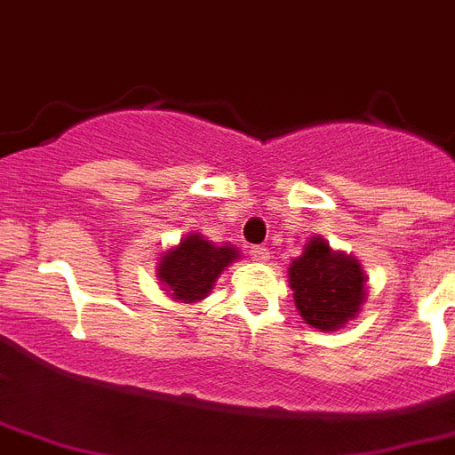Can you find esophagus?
Returning <instances> with one entry per match:
<instances>
[{
    "instance_id": "obj_1",
    "label": "esophagus",
    "mask_w": 455,
    "mask_h": 455,
    "mask_svg": "<svg viewBox=\"0 0 455 455\" xmlns=\"http://www.w3.org/2000/svg\"><path fill=\"white\" fill-rule=\"evenodd\" d=\"M250 255L255 262H267L269 259V248H264V245H255V248L250 250Z\"/></svg>"
}]
</instances>
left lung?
Wrapping results in <instances>:
<instances>
[{
    "instance_id": "1",
    "label": "left lung",
    "mask_w": 455,
    "mask_h": 455,
    "mask_svg": "<svg viewBox=\"0 0 455 455\" xmlns=\"http://www.w3.org/2000/svg\"><path fill=\"white\" fill-rule=\"evenodd\" d=\"M366 271L354 255L332 250L321 235H311L302 255L288 267V283L304 323L331 332L359 316L366 302Z\"/></svg>"
}]
</instances>
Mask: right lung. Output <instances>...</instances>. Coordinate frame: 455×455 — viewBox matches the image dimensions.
Listing matches in <instances>:
<instances>
[{
	"mask_svg": "<svg viewBox=\"0 0 455 455\" xmlns=\"http://www.w3.org/2000/svg\"><path fill=\"white\" fill-rule=\"evenodd\" d=\"M241 259V252L234 245H217L203 234L184 235L177 245L163 250L157 257L156 276L163 291L174 302L193 304L205 299L212 292L217 278L227 267Z\"/></svg>",
	"mask_w": 455,
	"mask_h": 455,
	"instance_id": "1",
	"label": "right lung"
}]
</instances>
